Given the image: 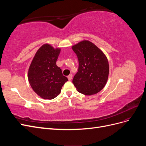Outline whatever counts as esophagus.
I'll return each mask as SVG.
<instances>
[{
    "label": "esophagus",
    "instance_id": "1",
    "mask_svg": "<svg viewBox=\"0 0 146 146\" xmlns=\"http://www.w3.org/2000/svg\"><path fill=\"white\" fill-rule=\"evenodd\" d=\"M68 78L69 80H71L72 78V74H70L68 76Z\"/></svg>",
    "mask_w": 146,
    "mask_h": 146
}]
</instances>
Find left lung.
Returning a JSON list of instances; mask_svg holds the SVG:
<instances>
[{
    "label": "left lung",
    "instance_id": "left-lung-1",
    "mask_svg": "<svg viewBox=\"0 0 146 146\" xmlns=\"http://www.w3.org/2000/svg\"><path fill=\"white\" fill-rule=\"evenodd\" d=\"M78 60V72L72 80L80 93L87 96L97 94L107 83L109 64L102 51L89 41H83L72 46Z\"/></svg>",
    "mask_w": 146,
    "mask_h": 146
}]
</instances>
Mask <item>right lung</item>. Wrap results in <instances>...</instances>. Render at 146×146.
<instances>
[{"label": "right lung", "instance_id": "right-lung-1", "mask_svg": "<svg viewBox=\"0 0 146 146\" xmlns=\"http://www.w3.org/2000/svg\"><path fill=\"white\" fill-rule=\"evenodd\" d=\"M60 52V48L55 49L49 44H44L36 52L30 66L28 79L30 86L44 99L56 98L68 80L56 64Z\"/></svg>", "mask_w": 146, "mask_h": 146}]
</instances>
